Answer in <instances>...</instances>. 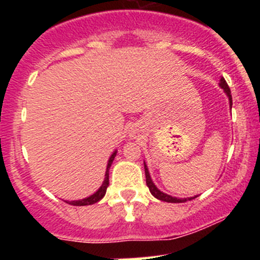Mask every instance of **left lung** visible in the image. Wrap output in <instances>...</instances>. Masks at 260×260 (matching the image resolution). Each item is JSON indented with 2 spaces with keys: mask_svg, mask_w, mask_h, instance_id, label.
Listing matches in <instances>:
<instances>
[{
  "mask_svg": "<svg viewBox=\"0 0 260 260\" xmlns=\"http://www.w3.org/2000/svg\"><path fill=\"white\" fill-rule=\"evenodd\" d=\"M219 85L221 86L222 89H224V91L226 93L228 98H229V102H230V108H232L233 106V101H232V93H230V89H229V85H228V83L225 81L224 78H221L220 79V83ZM145 174H146V183L147 186H148L149 191H151L152 195L154 196L156 199H158V200L161 201H166V203H186L187 200H192V199L198 198V196H193V198H186V199H179V198H174V196H170L167 195V193L162 192V191H159L158 188H157V186L154 185L153 181H152L151 176H149V172H148V169H147V165L145 164Z\"/></svg>",
  "mask_w": 260,
  "mask_h": 260,
  "instance_id": "1",
  "label": "left lung"
}]
</instances>
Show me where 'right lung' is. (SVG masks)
<instances>
[{
	"instance_id": "1",
	"label": "right lung",
	"mask_w": 260,
	"mask_h": 260,
	"mask_svg": "<svg viewBox=\"0 0 260 260\" xmlns=\"http://www.w3.org/2000/svg\"><path fill=\"white\" fill-rule=\"evenodd\" d=\"M115 154H117V151H114L113 153H112V156L109 157L108 165H107L106 177H104V181H103V183H102V186H101V187L98 188V191H96V192H94L93 195H90V196H89V198H86V199H83V200L67 201L68 204H70V205H74V206H85V205H91V204H95V203H98L99 200H102V199H103V196L106 195L107 187H108V186H109V169H111L112 164H113Z\"/></svg>"
}]
</instances>
